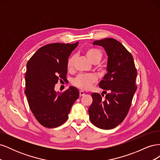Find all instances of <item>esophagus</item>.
Instances as JSON below:
<instances>
[{
    "label": "esophagus",
    "mask_w": 160,
    "mask_h": 160,
    "mask_svg": "<svg viewBox=\"0 0 160 160\" xmlns=\"http://www.w3.org/2000/svg\"><path fill=\"white\" fill-rule=\"evenodd\" d=\"M83 95H85V92L83 91H79V96L82 97V96H83Z\"/></svg>",
    "instance_id": "34e87169"
}]
</instances>
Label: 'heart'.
<instances>
[{
    "label": "heart",
    "mask_w": 160,
    "mask_h": 160,
    "mask_svg": "<svg viewBox=\"0 0 160 160\" xmlns=\"http://www.w3.org/2000/svg\"><path fill=\"white\" fill-rule=\"evenodd\" d=\"M85 55L88 59L93 64H97L100 61L102 58V52L98 49L96 48H90L85 52ZM75 61V56H71L67 62V68L69 71H71L73 68V63ZM96 81V77L91 74H81L77 76L74 80L72 81V83L77 88L81 89L87 90L91 88Z\"/></svg>",
    "instance_id": "obj_1"
}]
</instances>
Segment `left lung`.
<instances>
[{"instance_id": "left-lung-1", "label": "left lung", "mask_w": 160, "mask_h": 160, "mask_svg": "<svg viewBox=\"0 0 160 160\" xmlns=\"http://www.w3.org/2000/svg\"><path fill=\"white\" fill-rule=\"evenodd\" d=\"M93 45L103 47L108 56V73L99 84L108 93L105 99L99 93H92L89 119L96 127L111 129L122 123L128 113L137 89V70L132 54L117 40L107 38L95 41Z\"/></svg>"}]
</instances>
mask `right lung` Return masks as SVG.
Listing matches in <instances>:
<instances>
[{"label":"right lung","instance_id":"obj_1","mask_svg":"<svg viewBox=\"0 0 160 160\" xmlns=\"http://www.w3.org/2000/svg\"><path fill=\"white\" fill-rule=\"evenodd\" d=\"M78 43L46 45L27 62L25 93L32 113L42 126L53 128L64 123L79 98V91L74 87L62 93L55 91L59 79H67V62Z\"/></svg>","mask_w":160,"mask_h":160}]
</instances>
